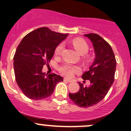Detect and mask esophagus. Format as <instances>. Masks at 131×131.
I'll use <instances>...</instances> for the list:
<instances>
[{
	"mask_svg": "<svg viewBox=\"0 0 131 131\" xmlns=\"http://www.w3.org/2000/svg\"><path fill=\"white\" fill-rule=\"evenodd\" d=\"M64 81L67 82H72V80H70V79H66V78H64Z\"/></svg>",
	"mask_w": 131,
	"mask_h": 131,
	"instance_id": "esophagus-1",
	"label": "esophagus"
}]
</instances>
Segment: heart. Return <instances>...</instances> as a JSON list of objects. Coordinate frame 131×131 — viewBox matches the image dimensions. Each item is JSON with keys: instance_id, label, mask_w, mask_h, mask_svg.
I'll return each instance as SVG.
<instances>
[{"instance_id": "obj_1", "label": "heart", "mask_w": 131, "mask_h": 131, "mask_svg": "<svg viewBox=\"0 0 131 131\" xmlns=\"http://www.w3.org/2000/svg\"><path fill=\"white\" fill-rule=\"evenodd\" d=\"M74 48L80 54L83 55L86 54L89 51V46L88 43L85 40L80 39H75L72 42ZM64 48V44L63 43L58 45L55 50V54L58 55L61 53L62 50ZM61 73L63 75L68 77H71L73 75L75 72H78L79 70V68L78 67H73V66L69 65V64H64L60 67L59 68Z\"/></svg>"}]
</instances>
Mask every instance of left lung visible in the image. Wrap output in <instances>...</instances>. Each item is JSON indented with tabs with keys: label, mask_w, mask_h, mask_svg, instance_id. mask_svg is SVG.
Masks as SVG:
<instances>
[{
	"label": "left lung",
	"mask_w": 131,
	"mask_h": 131,
	"mask_svg": "<svg viewBox=\"0 0 131 131\" xmlns=\"http://www.w3.org/2000/svg\"><path fill=\"white\" fill-rule=\"evenodd\" d=\"M84 36L92 42L95 53V59L89 70L82 75L84 80H90L91 84L84 86L79 82V91L69 93V97L79 106L88 108L100 102L108 93L114 82L117 62L111 46L101 37L96 34Z\"/></svg>",
	"instance_id": "1"
}]
</instances>
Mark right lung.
I'll return each mask as SVG.
<instances>
[{
  "instance_id": "add662e5",
  "label": "right lung",
  "mask_w": 131,
  "mask_h": 131,
  "mask_svg": "<svg viewBox=\"0 0 131 131\" xmlns=\"http://www.w3.org/2000/svg\"><path fill=\"white\" fill-rule=\"evenodd\" d=\"M68 34L51 31L46 27L31 31L22 39L14 56L16 82L28 98L39 100L53 93L56 84L63 78L55 73H43V65L53 57L57 46Z\"/></svg>"
}]
</instances>
